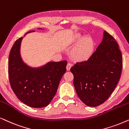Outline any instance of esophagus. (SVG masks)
<instances>
[{"label":"esophagus","mask_w":129,"mask_h":129,"mask_svg":"<svg viewBox=\"0 0 129 129\" xmlns=\"http://www.w3.org/2000/svg\"><path fill=\"white\" fill-rule=\"evenodd\" d=\"M71 67H72V64H71V63H68L67 66V71H70V68H71Z\"/></svg>","instance_id":"obj_1"}]
</instances>
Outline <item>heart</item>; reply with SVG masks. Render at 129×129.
Masks as SVG:
<instances>
[{
    "label": "heart",
    "instance_id": "1",
    "mask_svg": "<svg viewBox=\"0 0 129 129\" xmlns=\"http://www.w3.org/2000/svg\"><path fill=\"white\" fill-rule=\"evenodd\" d=\"M79 34L75 35L71 39V42H76L81 38ZM94 49V41L90 37L82 38L73 49L72 57L75 61H87L91 55Z\"/></svg>",
    "mask_w": 129,
    "mask_h": 129
}]
</instances>
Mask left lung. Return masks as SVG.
Returning a JSON list of instances; mask_svg holds the SVG:
<instances>
[{
	"instance_id": "left-lung-1",
	"label": "left lung",
	"mask_w": 129,
	"mask_h": 129,
	"mask_svg": "<svg viewBox=\"0 0 129 129\" xmlns=\"http://www.w3.org/2000/svg\"><path fill=\"white\" fill-rule=\"evenodd\" d=\"M122 67L118 44L105 30L102 43L88 60L78 62L70 69L78 97L90 107L103 103L118 84Z\"/></svg>"
}]
</instances>
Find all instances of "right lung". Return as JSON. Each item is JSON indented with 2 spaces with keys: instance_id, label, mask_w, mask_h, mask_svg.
<instances>
[{
  "instance_id": "add662e5",
  "label": "right lung",
  "mask_w": 129,
  "mask_h": 129,
  "mask_svg": "<svg viewBox=\"0 0 129 129\" xmlns=\"http://www.w3.org/2000/svg\"><path fill=\"white\" fill-rule=\"evenodd\" d=\"M34 32L31 30L27 33ZM22 37L15 41L10 51L8 74L11 88L19 100L29 107L47 106L55 95L67 61L50 62L39 68H32L23 63L20 55Z\"/></svg>"
}]
</instances>
